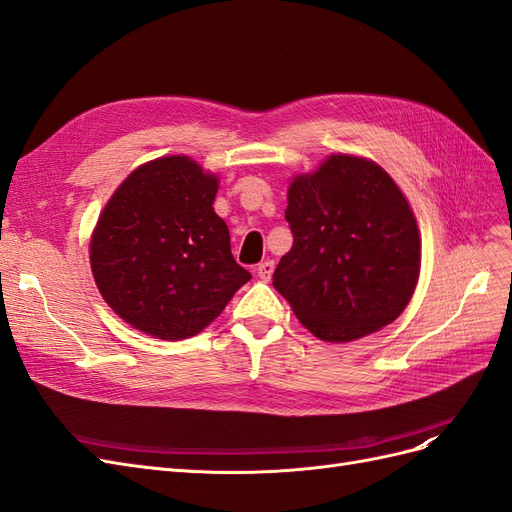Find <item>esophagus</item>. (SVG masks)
<instances>
[{
  "label": "esophagus",
  "mask_w": 512,
  "mask_h": 512,
  "mask_svg": "<svg viewBox=\"0 0 512 512\" xmlns=\"http://www.w3.org/2000/svg\"><path fill=\"white\" fill-rule=\"evenodd\" d=\"M273 271H275V262H273V260H265V262H260L258 269H256V273H258L260 280H265V282H269V280H271Z\"/></svg>",
  "instance_id": "1"
}]
</instances>
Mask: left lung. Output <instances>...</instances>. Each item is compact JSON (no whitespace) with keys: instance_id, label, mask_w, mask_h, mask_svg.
<instances>
[{"instance_id":"obj_1","label":"left lung","mask_w":512,"mask_h":512,"mask_svg":"<svg viewBox=\"0 0 512 512\" xmlns=\"http://www.w3.org/2000/svg\"><path fill=\"white\" fill-rule=\"evenodd\" d=\"M292 247L273 286L303 327L344 344L408 307L421 275V232L406 194L374 160L331 153L288 185Z\"/></svg>"}]
</instances>
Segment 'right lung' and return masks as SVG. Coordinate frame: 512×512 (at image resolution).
Instances as JSON below:
<instances>
[{"label":"right lung","mask_w":512,"mask_h":512,"mask_svg":"<svg viewBox=\"0 0 512 512\" xmlns=\"http://www.w3.org/2000/svg\"><path fill=\"white\" fill-rule=\"evenodd\" d=\"M220 177L190 156L145 162L108 198L89 239V265L108 307L151 337L188 339L250 282L213 211Z\"/></svg>","instance_id":"add662e5"}]
</instances>
